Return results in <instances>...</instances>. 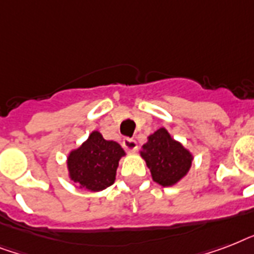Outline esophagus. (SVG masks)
<instances>
[{
  "instance_id": "1",
  "label": "esophagus",
  "mask_w": 254,
  "mask_h": 254,
  "mask_svg": "<svg viewBox=\"0 0 254 254\" xmlns=\"http://www.w3.org/2000/svg\"><path fill=\"white\" fill-rule=\"evenodd\" d=\"M124 149L127 151V153H134L138 149V145H137V141L131 138H125L123 141Z\"/></svg>"
}]
</instances>
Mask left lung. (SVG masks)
I'll return each mask as SVG.
<instances>
[{
    "mask_svg": "<svg viewBox=\"0 0 254 254\" xmlns=\"http://www.w3.org/2000/svg\"><path fill=\"white\" fill-rule=\"evenodd\" d=\"M139 154L146 162L155 183L171 187L181 182L192 166V153L171 137L166 127H159L147 137Z\"/></svg>",
    "mask_w": 254,
    "mask_h": 254,
    "instance_id": "left-lung-1",
    "label": "left lung"
}]
</instances>
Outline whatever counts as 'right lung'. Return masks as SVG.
I'll use <instances>...</instances> for the list:
<instances>
[{"instance_id":"obj_1","label":"right lung","mask_w":254,"mask_h":254,"mask_svg":"<svg viewBox=\"0 0 254 254\" xmlns=\"http://www.w3.org/2000/svg\"><path fill=\"white\" fill-rule=\"evenodd\" d=\"M125 151L116 141H107L93 130L80 146L67 155L69 181L79 189L99 192L116 181V171Z\"/></svg>"}]
</instances>
